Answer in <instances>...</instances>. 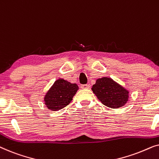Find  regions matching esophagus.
Here are the masks:
<instances>
[{
    "label": "esophagus",
    "mask_w": 159,
    "mask_h": 159,
    "mask_svg": "<svg viewBox=\"0 0 159 159\" xmlns=\"http://www.w3.org/2000/svg\"><path fill=\"white\" fill-rule=\"evenodd\" d=\"M81 88H82V89H89V88H90V85H89V84H82Z\"/></svg>",
    "instance_id": "obj_1"
}]
</instances>
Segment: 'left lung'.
Returning a JSON list of instances; mask_svg holds the SVG:
<instances>
[{
  "mask_svg": "<svg viewBox=\"0 0 159 159\" xmlns=\"http://www.w3.org/2000/svg\"><path fill=\"white\" fill-rule=\"evenodd\" d=\"M92 90L103 105L111 108L122 107L129 100V90L110 77L96 80Z\"/></svg>",
  "mask_w": 159,
  "mask_h": 159,
  "instance_id": "left-lung-1",
  "label": "left lung"
}]
</instances>
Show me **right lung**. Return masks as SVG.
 <instances>
[{"instance_id":"1","label":"right lung","mask_w":159,"mask_h":159,"mask_svg":"<svg viewBox=\"0 0 159 159\" xmlns=\"http://www.w3.org/2000/svg\"><path fill=\"white\" fill-rule=\"evenodd\" d=\"M78 90L77 84L59 78L48 90L44 97V103L50 110H61L70 103Z\"/></svg>"}]
</instances>
